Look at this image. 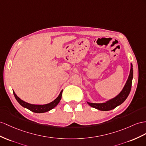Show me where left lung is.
<instances>
[{"label":"left lung","mask_w":146,"mask_h":146,"mask_svg":"<svg viewBox=\"0 0 146 146\" xmlns=\"http://www.w3.org/2000/svg\"><path fill=\"white\" fill-rule=\"evenodd\" d=\"M133 78V65L132 63L131 64V70L129 77L128 78L126 83L123 88V90L115 98L112 99L109 101H107L105 103L102 104H95V103H90L88 102L89 106L91 107L95 108L96 109L102 111H108L115 109V107L119 106L125 100L128 98V96L131 91L132 85V80Z\"/></svg>","instance_id":"1"}]
</instances>
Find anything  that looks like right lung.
<instances>
[{"label":"right lung","mask_w":146,"mask_h":146,"mask_svg":"<svg viewBox=\"0 0 146 146\" xmlns=\"http://www.w3.org/2000/svg\"><path fill=\"white\" fill-rule=\"evenodd\" d=\"M62 91L60 93L59 96L57 97V99H55L54 101L52 102L46 104V105H34V104H31L26 102L23 100L20 99L15 94V93L13 91V94L16 100L18 101L21 106H23L25 108H27L28 110H31V111L35 112V113H44V112H46L52 110V109L57 106V104L59 103L60 100H61L62 98Z\"/></svg>","instance_id":"right-lung-1"}]
</instances>
